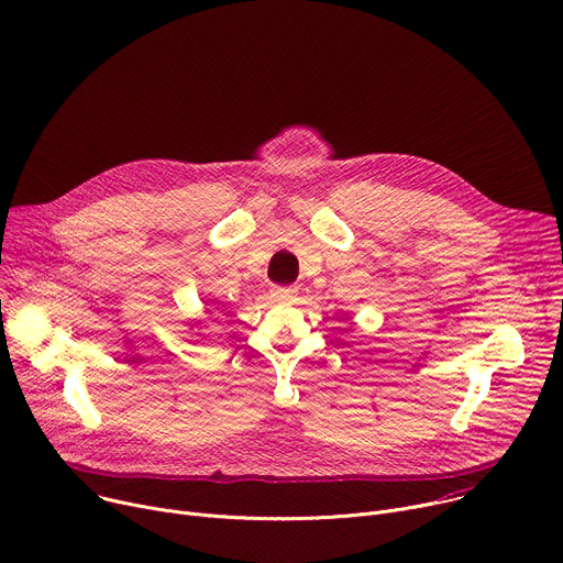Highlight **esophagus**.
Segmentation results:
<instances>
[{
    "mask_svg": "<svg viewBox=\"0 0 563 563\" xmlns=\"http://www.w3.org/2000/svg\"><path fill=\"white\" fill-rule=\"evenodd\" d=\"M298 289L296 287H274V298L280 302H296Z\"/></svg>",
    "mask_w": 563,
    "mask_h": 563,
    "instance_id": "34e87169",
    "label": "esophagus"
}]
</instances>
